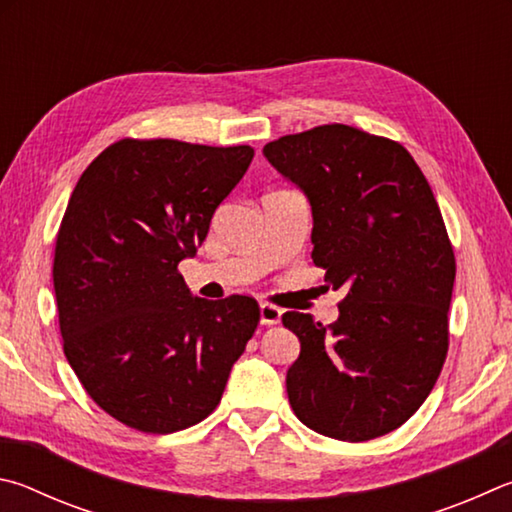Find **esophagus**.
<instances>
[{"mask_svg": "<svg viewBox=\"0 0 512 512\" xmlns=\"http://www.w3.org/2000/svg\"><path fill=\"white\" fill-rule=\"evenodd\" d=\"M281 321V308L274 303H261V324L276 326Z\"/></svg>", "mask_w": 512, "mask_h": 512, "instance_id": "obj_1", "label": "esophagus"}]
</instances>
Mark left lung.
Returning <instances> with one entry per match:
<instances>
[{
	"label": "left lung",
	"instance_id": "obj_1",
	"mask_svg": "<svg viewBox=\"0 0 512 512\" xmlns=\"http://www.w3.org/2000/svg\"><path fill=\"white\" fill-rule=\"evenodd\" d=\"M312 206V263L342 290L330 326L285 312L301 342L288 398L303 425L362 443L416 414L450 346L456 261L441 209L405 146L353 125L285 134L263 148Z\"/></svg>",
	"mask_w": 512,
	"mask_h": 512
}]
</instances>
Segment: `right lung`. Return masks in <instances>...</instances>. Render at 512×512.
<instances>
[{"label":"right lung","mask_w":512,"mask_h":512,"mask_svg":"<svg viewBox=\"0 0 512 512\" xmlns=\"http://www.w3.org/2000/svg\"><path fill=\"white\" fill-rule=\"evenodd\" d=\"M251 159V146L128 137L69 197L53 254L62 348L89 398L137 432L209 416L261 321L256 299L193 297L177 270Z\"/></svg>","instance_id":"add662e5"}]
</instances>
